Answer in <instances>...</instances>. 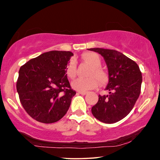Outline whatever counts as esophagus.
I'll return each instance as SVG.
<instances>
[{
    "label": "esophagus",
    "mask_w": 160,
    "mask_h": 160,
    "mask_svg": "<svg viewBox=\"0 0 160 160\" xmlns=\"http://www.w3.org/2000/svg\"><path fill=\"white\" fill-rule=\"evenodd\" d=\"M87 93L88 92H78V94H82V95H86V94H87Z\"/></svg>",
    "instance_id": "34e87169"
}]
</instances>
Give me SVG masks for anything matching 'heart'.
I'll return each mask as SVG.
<instances>
[{"label": "heart", "instance_id": "1", "mask_svg": "<svg viewBox=\"0 0 160 160\" xmlns=\"http://www.w3.org/2000/svg\"><path fill=\"white\" fill-rule=\"evenodd\" d=\"M82 58L90 64L92 68L88 71V78H78L72 82V87L79 92H87L96 88L98 83L103 86L108 82V77L106 72L101 67L102 60L100 57L95 52H85ZM66 75L70 79H73L77 74V64L75 60L71 59L66 66Z\"/></svg>", "mask_w": 160, "mask_h": 160}]
</instances>
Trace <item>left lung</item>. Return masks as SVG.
Here are the masks:
<instances>
[{"mask_svg":"<svg viewBox=\"0 0 160 160\" xmlns=\"http://www.w3.org/2000/svg\"><path fill=\"white\" fill-rule=\"evenodd\" d=\"M104 58L108 69V95H99L92 108L95 118L104 123L122 120L134 108L141 91L142 77L139 66L128 57L113 49L88 48Z\"/></svg>","mask_w":160,"mask_h":160,"instance_id":"1","label":"left lung"}]
</instances>
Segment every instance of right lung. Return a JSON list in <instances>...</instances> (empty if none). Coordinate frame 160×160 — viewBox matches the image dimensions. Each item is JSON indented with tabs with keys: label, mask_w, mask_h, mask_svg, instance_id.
Returning <instances> with one entry per match:
<instances>
[{
	"label": "right lung",
	"mask_w": 160,
	"mask_h": 160,
	"mask_svg": "<svg viewBox=\"0 0 160 160\" xmlns=\"http://www.w3.org/2000/svg\"><path fill=\"white\" fill-rule=\"evenodd\" d=\"M72 55L66 51L45 52L20 68L17 92L23 108L34 120L53 123L68 112L76 94L66 74Z\"/></svg>",
	"instance_id": "add662e5"
}]
</instances>
